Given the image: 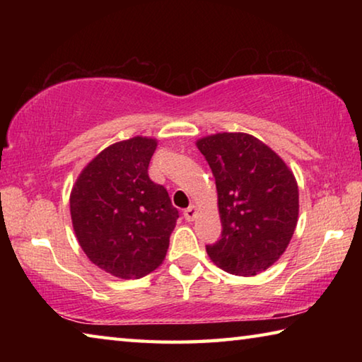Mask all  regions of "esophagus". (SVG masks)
<instances>
[{"label":"esophagus","mask_w":362,"mask_h":362,"mask_svg":"<svg viewBox=\"0 0 362 362\" xmlns=\"http://www.w3.org/2000/svg\"><path fill=\"white\" fill-rule=\"evenodd\" d=\"M183 217H185L187 222H192V220L196 217V206H189L183 211Z\"/></svg>","instance_id":"esophagus-1"}]
</instances>
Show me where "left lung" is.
Segmentation results:
<instances>
[{
	"label": "left lung",
	"mask_w": 362,
	"mask_h": 362,
	"mask_svg": "<svg viewBox=\"0 0 362 362\" xmlns=\"http://www.w3.org/2000/svg\"><path fill=\"white\" fill-rule=\"evenodd\" d=\"M216 177L222 238L206 246L218 268L254 276L272 267L296 231L298 187L286 163L259 139L222 132L196 142Z\"/></svg>",
	"instance_id": "1"
}]
</instances>
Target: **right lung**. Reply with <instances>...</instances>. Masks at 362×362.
Returning a JSON list of instances; mask_svg holds the SVG:
<instances>
[{
    "mask_svg": "<svg viewBox=\"0 0 362 362\" xmlns=\"http://www.w3.org/2000/svg\"><path fill=\"white\" fill-rule=\"evenodd\" d=\"M158 142L132 137L100 151L71 188L70 214L88 259L113 276L139 279L161 265L179 211L151 182Z\"/></svg>",
    "mask_w": 362,
    "mask_h": 362,
    "instance_id": "add662e5",
    "label": "right lung"
}]
</instances>
